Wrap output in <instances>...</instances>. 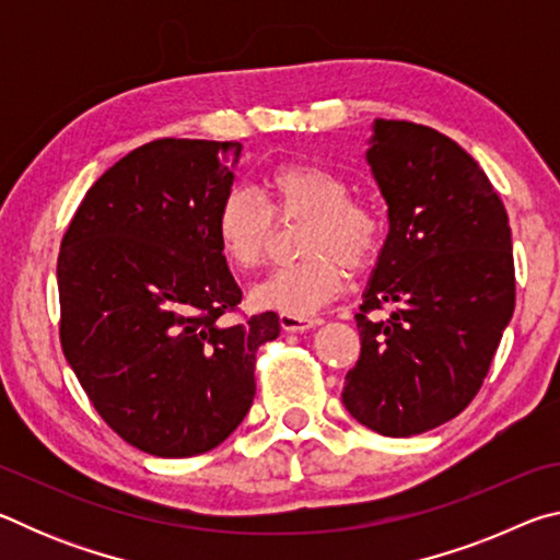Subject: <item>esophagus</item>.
Listing matches in <instances>:
<instances>
[{"instance_id": "34e87169", "label": "esophagus", "mask_w": 560, "mask_h": 560, "mask_svg": "<svg viewBox=\"0 0 560 560\" xmlns=\"http://www.w3.org/2000/svg\"><path fill=\"white\" fill-rule=\"evenodd\" d=\"M279 324L281 328L287 330V334H301V330H308V328H316L320 320L318 318H306V316H289V314H281L279 316Z\"/></svg>"}]
</instances>
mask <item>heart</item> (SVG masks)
Listing matches in <instances>:
<instances>
[{"label":"heart","instance_id":"heart-1","mask_svg":"<svg viewBox=\"0 0 560 560\" xmlns=\"http://www.w3.org/2000/svg\"><path fill=\"white\" fill-rule=\"evenodd\" d=\"M269 202L249 187L226 189L214 214V234L234 267L254 269L267 259L273 214L306 217L299 261L283 264L252 289L264 311L311 316L343 291L350 269H368L383 249V217L373 202L350 195L343 175L316 163H281L264 177Z\"/></svg>","mask_w":560,"mask_h":560}]
</instances>
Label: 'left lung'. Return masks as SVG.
Returning a JSON list of instances; mask_svg holds the SVG:
<instances>
[{"instance_id": "obj_1", "label": "left lung", "mask_w": 560, "mask_h": 560, "mask_svg": "<svg viewBox=\"0 0 560 560\" xmlns=\"http://www.w3.org/2000/svg\"><path fill=\"white\" fill-rule=\"evenodd\" d=\"M365 158L390 232L340 397L365 428L410 438L457 417L485 383L514 316L511 230L485 170L434 128L377 118ZM385 302L390 319L366 316Z\"/></svg>"}]
</instances>
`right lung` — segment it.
<instances>
[{
    "label": "right lung",
    "mask_w": 560,
    "mask_h": 560,
    "mask_svg": "<svg viewBox=\"0 0 560 560\" xmlns=\"http://www.w3.org/2000/svg\"><path fill=\"white\" fill-rule=\"evenodd\" d=\"M240 143L160 138L106 170L63 234L61 348L108 428L155 457H195L240 428L273 311L226 324L236 287L214 234Z\"/></svg>",
    "instance_id": "1"
}]
</instances>
